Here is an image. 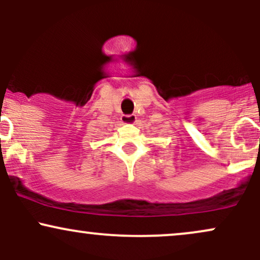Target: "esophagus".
<instances>
[{"mask_svg": "<svg viewBox=\"0 0 260 260\" xmlns=\"http://www.w3.org/2000/svg\"><path fill=\"white\" fill-rule=\"evenodd\" d=\"M137 122V116L136 115H123L121 117V123L126 124V126H133Z\"/></svg>", "mask_w": 260, "mask_h": 260, "instance_id": "34e87169", "label": "esophagus"}]
</instances>
